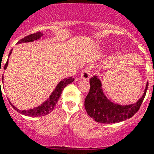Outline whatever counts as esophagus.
<instances>
[{
    "label": "esophagus",
    "mask_w": 154,
    "mask_h": 154,
    "mask_svg": "<svg viewBox=\"0 0 154 154\" xmlns=\"http://www.w3.org/2000/svg\"><path fill=\"white\" fill-rule=\"evenodd\" d=\"M91 69H90V67L85 66L83 69V70H82V72H81V77L82 78V79H85V80L89 79L90 77H91Z\"/></svg>",
    "instance_id": "1"
}]
</instances>
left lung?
I'll return each mask as SVG.
<instances>
[{
  "label": "left lung",
  "instance_id": "8db88e82",
  "mask_svg": "<svg viewBox=\"0 0 154 154\" xmlns=\"http://www.w3.org/2000/svg\"><path fill=\"white\" fill-rule=\"evenodd\" d=\"M101 82L96 77L90 79V89L85 100L87 113L96 122L113 124L131 118L140 109L148 88V83L144 94L139 101L129 106H121L111 103L103 92Z\"/></svg>",
  "mask_w": 154,
  "mask_h": 154
}]
</instances>
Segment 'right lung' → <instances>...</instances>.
I'll list each match as a JSON object with an SVG mask.
<instances>
[{"instance_id":"right-lung-1","label":"right lung","mask_w":154,"mask_h":154,"mask_svg":"<svg viewBox=\"0 0 154 154\" xmlns=\"http://www.w3.org/2000/svg\"><path fill=\"white\" fill-rule=\"evenodd\" d=\"M42 35H43V33H41V32H37V33H32V34H29V35L26 36V37H23V39H21L20 41H18V44L23 43V42H31V41H37V40L39 39L40 37ZM11 51H12V50H11L10 53H9V55H11ZM7 66L8 61L7 63H5L4 69H5L7 68ZM2 78H3V77H2ZM73 81H74V78H73V77H69V78H66V79H63V81H60V82L58 84L57 86H56L55 91H53V93L51 94V95L50 96L48 100L45 102V103H44L41 106H39L36 107V108H33V109H29V110H20V109H17V108H15L11 103H10V104L12 106V107H13L15 110H17L19 113H20L21 114L25 115V116H29V117H41V116H45V115L48 114L49 113H51V111L53 110V109L55 108V106H56V103H58V100H59V97L61 95L64 88H65L67 85L72 83Z\"/></svg>"}]
</instances>
